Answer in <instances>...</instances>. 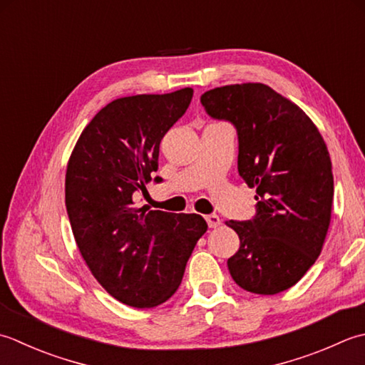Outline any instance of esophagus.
I'll use <instances>...</instances> for the list:
<instances>
[{
	"label": "esophagus",
	"instance_id": "1",
	"mask_svg": "<svg viewBox=\"0 0 365 365\" xmlns=\"http://www.w3.org/2000/svg\"><path fill=\"white\" fill-rule=\"evenodd\" d=\"M205 219L207 222V225H210V228H217L220 225V217L217 214H210V215H206Z\"/></svg>",
	"mask_w": 365,
	"mask_h": 365
}]
</instances>
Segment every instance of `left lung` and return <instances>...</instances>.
<instances>
[{
	"label": "left lung",
	"instance_id": "1",
	"mask_svg": "<svg viewBox=\"0 0 365 365\" xmlns=\"http://www.w3.org/2000/svg\"><path fill=\"white\" fill-rule=\"evenodd\" d=\"M214 120L237 132V172L257 189L252 220H228L240 250L228 271L241 288L277 294L322 254L331 224L334 178L322 133L304 111L263 83L214 88L202 96Z\"/></svg>",
	"mask_w": 365,
	"mask_h": 365
}]
</instances>
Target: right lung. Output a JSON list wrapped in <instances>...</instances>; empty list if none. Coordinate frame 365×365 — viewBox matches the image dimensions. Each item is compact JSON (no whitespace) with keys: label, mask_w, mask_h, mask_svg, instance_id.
Instances as JSON below:
<instances>
[{"label":"right lung","mask_w":365,"mask_h":365,"mask_svg":"<svg viewBox=\"0 0 365 365\" xmlns=\"http://www.w3.org/2000/svg\"><path fill=\"white\" fill-rule=\"evenodd\" d=\"M193 89L138 94L103 107L81 132L66 172V210L78 250L106 292L130 307L165 302L207 224L135 200L159 167V145ZM158 180V178H155Z\"/></svg>","instance_id":"right-lung-1"}]
</instances>
